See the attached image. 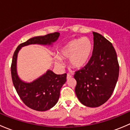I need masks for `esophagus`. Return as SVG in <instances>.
Here are the masks:
<instances>
[{
    "instance_id": "obj_1",
    "label": "esophagus",
    "mask_w": 130,
    "mask_h": 130,
    "mask_svg": "<svg viewBox=\"0 0 130 130\" xmlns=\"http://www.w3.org/2000/svg\"><path fill=\"white\" fill-rule=\"evenodd\" d=\"M72 77V75H70V73H67V79H70Z\"/></svg>"
}]
</instances>
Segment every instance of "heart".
Returning <instances> with one entry per match:
<instances>
[{
    "label": "heart",
    "instance_id": "1",
    "mask_svg": "<svg viewBox=\"0 0 130 130\" xmlns=\"http://www.w3.org/2000/svg\"><path fill=\"white\" fill-rule=\"evenodd\" d=\"M93 43L87 37L73 39L63 46L59 51V57L69 59V63L73 69H80L86 65L91 57ZM56 63L60 64V59L57 58Z\"/></svg>",
    "mask_w": 130,
    "mask_h": 130
}]
</instances>
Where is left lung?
I'll list each match as a JSON object with an SVG mask.
<instances>
[{
	"label": "left lung",
	"mask_w": 130,
	"mask_h": 130,
	"mask_svg": "<svg viewBox=\"0 0 130 130\" xmlns=\"http://www.w3.org/2000/svg\"><path fill=\"white\" fill-rule=\"evenodd\" d=\"M94 49L87 64L75 72V91L82 104L90 107L104 104L112 95L120 71L117 55L112 43L93 32Z\"/></svg>",
	"instance_id": "obj_1"
}]
</instances>
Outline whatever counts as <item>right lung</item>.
Instances as JSON below:
<instances>
[{"mask_svg": "<svg viewBox=\"0 0 130 130\" xmlns=\"http://www.w3.org/2000/svg\"><path fill=\"white\" fill-rule=\"evenodd\" d=\"M58 32L44 36H36L19 44L13 55L11 64V76L18 94L27 107L38 111H45L53 107L58 102L60 92L67 81V73L57 75L52 70L31 83H25L18 77L16 71L18 53L21 48L32 44H51L59 37Z\"/></svg>", "mask_w": 130, "mask_h": 130, "instance_id": "obj_1", "label": "right lung"}]
</instances>
